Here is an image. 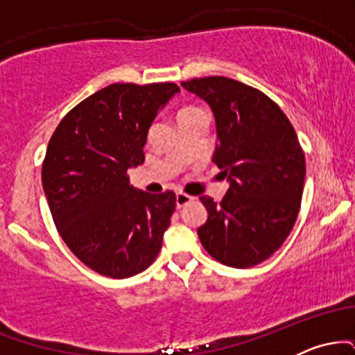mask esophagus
<instances>
[{"label": "esophagus", "mask_w": 355, "mask_h": 355, "mask_svg": "<svg viewBox=\"0 0 355 355\" xmlns=\"http://www.w3.org/2000/svg\"><path fill=\"white\" fill-rule=\"evenodd\" d=\"M191 200H193V197L180 191V193H177V197H175V205H177V209H182V207H185L187 203H190Z\"/></svg>", "instance_id": "34e87169"}]
</instances>
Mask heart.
Instances as JSON below:
<instances>
[{
	"instance_id": "1",
	"label": "heart",
	"mask_w": 355,
	"mask_h": 355,
	"mask_svg": "<svg viewBox=\"0 0 355 355\" xmlns=\"http://www.w3.org/2000/svg\"><path fill=\"white\" fill-rule=\"evenodd\" d=\"M195 110H198V108H195V107H185V108H182V110H180V113H178V116H183V115H187V113H191V112H195Z\"/></svg>"
}]
</instances>
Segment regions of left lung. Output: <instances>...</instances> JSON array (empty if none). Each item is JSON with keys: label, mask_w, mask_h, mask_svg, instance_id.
<instances>
[{"label": "left lung", "mask_w": 355, "mask_h": 355, "mask_svg": "<svg viewBox=\"0 0 355 355\" xmlns=\"http://www.w3.org/2000/svg\"><path fill=\"white\" fill-rule=\"evenodd\" d=\"M182 87L214 112L211 162L229 182L220 203L200 197L209 217L198 239L223 266L254 267L279 250L299 215L305 180L299 138L279 105L248 85L207 76Z\"/></svg>", "instance_id": "left-lung-1"}]
</instances>
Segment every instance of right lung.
Segmentation results:
<instances>
[{"instance_id": "obj_1", "label": "right lung", "mask_w": 355, "mask_h": 355, "mask_svg": "<svg viewBox=\"0 0 355 355\" xmlns=\"http://www.w3.org/2000/svg\"><path fill=\"white\" fill-rule=\"evenodd\" d=\"M180 88L115 83L93 93L56 126L42 182L61 239L85 266L128 279L157 259L175 193L133 189L126 172L145 162L148 130Z\"/></svg>"}]
</instances>
